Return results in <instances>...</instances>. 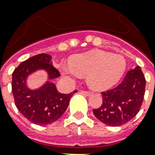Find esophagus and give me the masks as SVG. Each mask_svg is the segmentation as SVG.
I'll return each mask as SVG.
<instances>
[{"mask_svg":"<svg viewBox=\"0 0 155 155\" xmlns=\"http://www.w3.org/2000/svg\"><path fill=\"white\" fill-rule=\"evenodd\" d=\"M81 93L84 95V96H87V97H89V96L92 95V92H87V91H81Z\"/></svg>","mask_w":155,"mask_h":155,"instance_id":"34e87169","label":"esophagus"}]
</instances>
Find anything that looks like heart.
<instances>
[{
  "instance_id": "heart-1",
  "label": "heart",
  "mask_w": 155,
  "mask_h": 155,
  "mask_svg": "<svg viewBox=\"0 0 155 155\" xmlns=\"http://www.w3.org/2000/svg\"><path fill=\"white\" fill-rule=\"evenodd\" d=\"M126 68L125 58L109 52L92 51L76 54L71 63H63L61 71L66 79L73 80L87 75V83L95 90L113 87L122 77Z\"/></svg>"
}]
</instances>
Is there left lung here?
I'll list each match as a JSON object with an SVG mask.
<instances>
[{"label": "left lung", "instance_id": "left-lung-1", "mask_svg": "<svg viewBox=\"0 0 155 155\" xmlns=\"http://www.w3.org/2000/svg\"><path fill=\"white\" fill-rule=\"evenodd\" d=\"M146 79L139 66L129 71L120 84L102 92L101 106L93 109L95 117L109 126H120L139 112L144 99Z\"/></svg>", "mask_w": 155, "mask_h": 155}]
</instances>
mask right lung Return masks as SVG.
<instances>
[{"label": "right lung", "mask_w": 155, "mask_h": 155, "mask_svg": "<svg viewBox=\"0 0 155 155\" xmlns=\"http://www.w3.org/2000/svg\"><path fill=\"white\" fill-rule=\"evenodd\" d=\"M43 69L48 73L49 80L60 76L59 71L51 63V56L39 54L21 62L12 75V92L18 111L35 125H49L62 117L68 108L71 97L77 92L69 94L58 92L53 83L47 81L37 90L26 86V78L37 70Z\"/></svg>", "instance_id": "obj_1"}]
</instances>
